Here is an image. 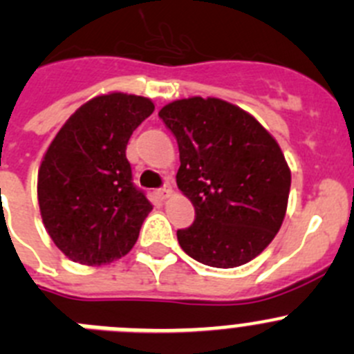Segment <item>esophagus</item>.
<instances>
[{
	"mask_svg": "<svg viewBox=\"0 0 354 354\" xmlns=\"http://www.w3.org/2000/svg\"><path fill=\"white\" fill-rule=\"evenodd\" d=\"M171 194H173V188H171V185H164V187L158 188L157 192H155V196H157V199L164 201V199H167Z\"/></svg>",
	"mask_w": 354,
	"mask_h": 354,
	"instance_id": "esophagus-1",
	"label": "esophagus"
}]
</instances>
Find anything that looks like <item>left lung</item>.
I'll return each instance as SVG.
<instances>
[{"label":"left lung","mask_w":354,"mask_h":354,"mask_svg":"<svg viewBox=\"0 0 354 354\" xmlns=\"http://www.w3.org/2000/svg\"><path fill=\"white\" fill-rule=\"evenodd\" d=\"M158 117L176 138V183L196 220L178 230L188 257L218 269L244 266L283 223L290 174L281 148L250 113L216 97L173 101Z\"/></svg>","instance_id":"obj_1"}]
</instances>
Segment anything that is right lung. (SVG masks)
<instances>
[{"mask_svg": "<svg viewBox=\"0 0 354 354\" xmlns=\"http://www.w3.org/2000/svg\"><path fill=\"white\" fill-rule=\"evenodd\" d=\"M153 110V102L141 95H97L68 118L43 157L38 171L43 223L73 262L110 263L138 241L151 204L132 183L125 148Z\"/></svg>", "mask_w": 354, "mask_h": 354, "instance_id": "obj_1", "label": "right lung"}]
</instances>
